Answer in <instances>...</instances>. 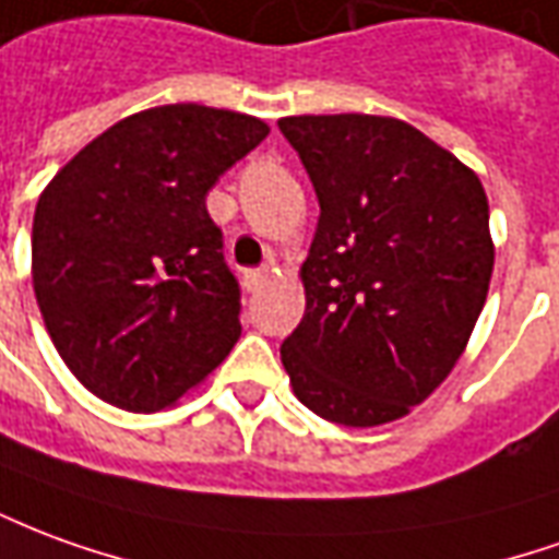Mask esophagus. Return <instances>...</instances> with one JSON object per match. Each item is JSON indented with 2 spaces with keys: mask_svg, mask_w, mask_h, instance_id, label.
Instances as JSON below:
<instances>
[{
  "mask_svg": "<svg viewBox=\"0 0 559 559\" xmlns=\"http://www.w3.org/2000/svg\"><path fill=\"white\" fill-rule=\"evenodd\" d=\"M266 278H269L266 269H248V272H245V290L257 293L263 284H266Z\"/></svg>",
  "mask_w": 559,
  "mask_h": 559,
  "instance_id": "obj_1",
  "label": "esophagus"
}]
</instances>
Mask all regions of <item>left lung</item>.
I'll return each instance as SVG.
<instances>
[{"instance_id":"8db88e82","label":"left lung","mask_w":559,"mask_h":559,"mask_svg":"<svg viewBox=\"0 0 559 559\" xmlns=\"http://www.w3.org/2000/svg\"><path fill=\"white\" fill-rule=\"evenodd\" d=\"M278 130L320 205L306 314L281 345L293 393L345 427L396 420L454 369L487 299L481 181L393 117H281Z\"/></svg>"}]
</instances>
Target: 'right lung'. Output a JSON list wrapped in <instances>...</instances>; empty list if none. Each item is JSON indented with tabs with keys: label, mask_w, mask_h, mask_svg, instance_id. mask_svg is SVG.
Segmentation results:
<instances>
[{
	"label": "right lung",
	"mask_w": 559,
	"mask_h": 559,
	"mask_svg": "<svg viewBox=\"0 0 559 559\" xmlns=\"http://www.w3.org/2000/svg\"><path fill=\"white\" fill-rule=\"evenodd\" d=\"M263 120L205 105L123 117L69 159L33 217V287L62 362L127 412L166 408L226 360L241 287L205 209Z\"/></svg>",
	"instance_id": "right-lung-1"
}]
</instances>
